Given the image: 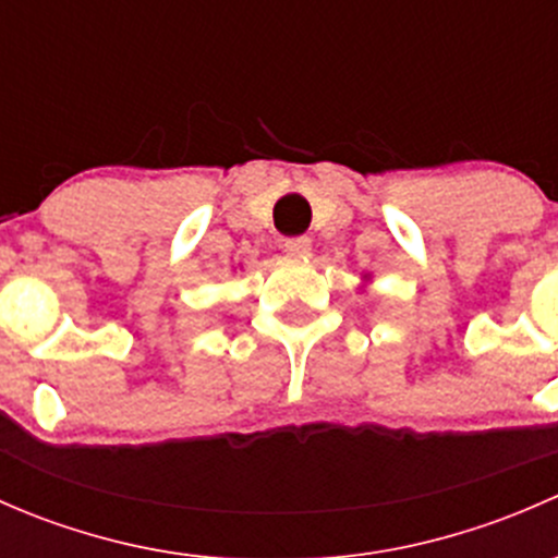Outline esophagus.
Segmentation results:
<instances>
[{
    "label": "esophagus",
    "mask_w": 558,
    "mask_h": 558,
    "mask_svg": "<svg viewBox=\"0 0 558 558\" xmlns=\"http://www.w3.org/2000/svg\"><path fill=\"white\" fill-rule=\"evenodd\" d=\"M311 240L307 238H291L283 243V251L289 253L291 258H307L311 256Z\"/></svg>",
    "instance_id": "esophagus-1"
}]
</instances>
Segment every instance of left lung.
I'll return each mask as SVG.
<instances>
[{
	"label": "left lung",
	"mask_w": 558,
	"mask_h": 558,
	"mask_svg": "<svg viewBox=\"0 0 558 558\" xmlns=\"http://www.w3.org/2000/svg\"><path fill=\"white\" fill-rule=\"evenodd\" d=\"M364 280H369V275H364Z\"/></svg>",
	"instance_id": "obj_1"
}]
</instances>
